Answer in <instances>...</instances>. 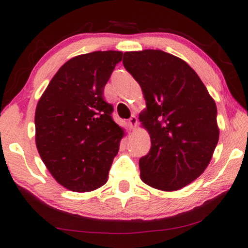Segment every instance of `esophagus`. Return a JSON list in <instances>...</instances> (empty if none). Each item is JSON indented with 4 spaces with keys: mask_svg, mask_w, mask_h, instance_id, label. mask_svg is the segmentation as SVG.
I'll use <instances>...</instances> for the list:
<instances>
[{
    "mask_svg": "<svg viewBox=\"0 0 248 248\" xmlns=\"http://www.w3.org/2000/svg\"><path fill=\"white\" fill-rule=\"evenodd\" d=\"M128 125H130V127H132L133 128L135 125L138 124V120H137V117H135V115H132V116L128 118Z\"/></svg>",
    "mask_w": 248,
    "mask_h": 248,
    "instance_id": "1",
    "label": "esophagus"
}]
</instances>
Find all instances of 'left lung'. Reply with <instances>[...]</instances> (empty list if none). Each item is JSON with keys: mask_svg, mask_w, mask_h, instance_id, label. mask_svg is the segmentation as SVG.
<instances>
[{"mask_svg": "<svg viewBox=\"0 0 248 248\" xmlns=\"http://www.w3.org/2000/svg\"><path fill=\"white\" fill-rule=\"evenodd\" d=\"M123 65L147 100L141 115L151 138L139 160L141 179L161 191H176L208 167L218 144L217 106L187 63L159 49L124 53Z\"/></svg>", "mask_w": 248, "mask_h": 248, "instance_id": "8db88e82", "label": "left lung"}]
</instances>
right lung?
Here are the masks:
<instances>
[{"label":"right lung","mask_w":248,"mask_h":248,"mask_svg":"<svg viewBox=\"0 0 248 248\" xmlns=\"http://www.w3.org/2000/svg\"><path fill=\"white\" fill-rule=\"evenodd\" d=\"M122 56L106 50L73 57L37 105V149L53 177L70 191L90 192L107 182L123 130L103 93Z\"/></svg>","instance_id":"right-lung-1"}]
</instances>
